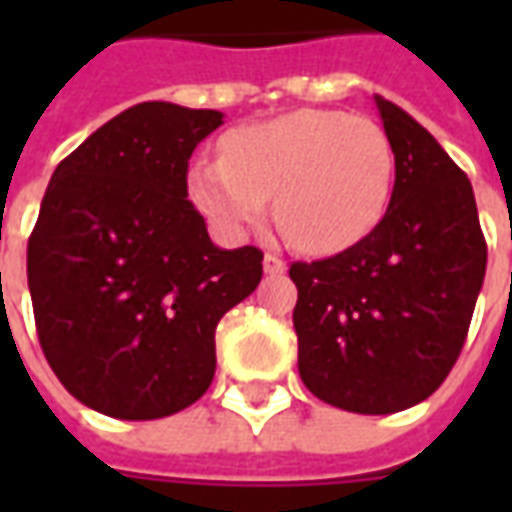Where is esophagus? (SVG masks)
<instances>
[{
	"instance_id": "34e87169",
	"label": "esophagus",
	"mask_w": 512,
	"mask_h": 512,
	"mask_svg": "<svg viewBox=\"0 0 512 512\" xmlns=\"http://www.w3.org/2000/svg\"><path fill=\"white\" fill-rule=\"evenodd\" d=\"M285 260L277 255H266L263 257V271H266L268 277H279V274H285Z\"/></svg>"
}]
</instances>
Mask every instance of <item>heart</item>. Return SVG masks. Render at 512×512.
Masks as SVG:
<instances>
[{
  "instance_id": "b5f03b06",
  "label": "heart",
  "mask_w": 512,
  "mask_h": 512,
  "mask_svg": "<svg viewBox=\"0 0 512 512\" xmlns=\"http://www.w3.org/2000/svg\"><path fill=\"white\" fill-rule=\"evenodd\" d=\"M392 142L378 123L337 109H296L227 134L224 156L189 169V197L227 238L266 219L268 197L301 252L334 255L362 241L386 211Z\"/></svg>"
}]
</instances>
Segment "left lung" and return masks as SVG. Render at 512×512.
I'll list each match as a JSON object with an SVG mask.
<instances>
[{"label":"left lung","instance_id":"left-lung-1","mask_svg":"<svg viewBox=\"0 0 512 512\" xmlns=\"http://www.w3.org/2000/svg\"><path fill=\"white\" fill-rule=\"evenodd\" d=\"M376 106L395 153L384 219L340 255L290 266L301 381L354 414H395L439 389L488 260L469 178L408 112L381 95Z\"/></svg>","mask_w":512,"mask_h":512}]
</instances>
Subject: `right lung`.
<instances>
[{
	"label": "right lung",
	"mask_w": 512,
	"mask_h": 512,
	"mask_svg": "<svg viewBox=\"0 0 512 512\" xmlns=\"http://www.w3.org/2000/svg\"><path fill=\"white\" fill-rule=\"evenodd\" d=\"M216 109L145 101L54 169L27 246L40 348L79 403L158 419L205 395L216 323L263 277L255 246L219 249L189 202V158Z\"/></svg>",
	"instance_id": "1"
}]
</instances>
